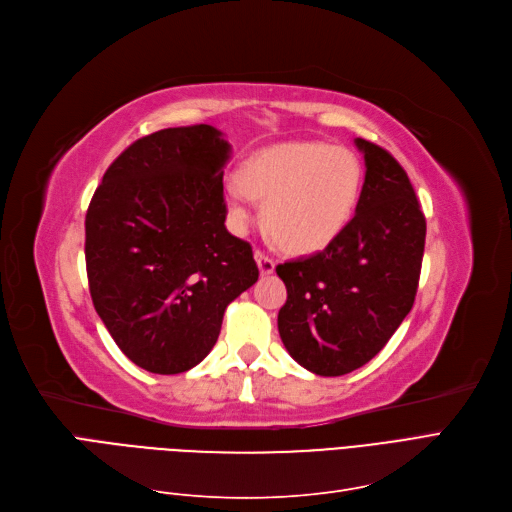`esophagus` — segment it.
<instances>
[{"mask_svg":"<svg viewBox=\"0 0 512 512\" xmlns=\"http://www.w3.org/2000/svg\"><path fill=\"white\" fill-rule=\"evenodd\" d=\"M255 261H257V266H259V272L263 274V276H268V274H272L274 272V259L270 257V255H266L263 251H255Z\"/></svg>","mask_w":512,"mask_h":512,"instance_id":"34e87169","label":"esophagus"}]
</instances>
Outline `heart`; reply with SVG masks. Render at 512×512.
<instances>
[{
	"mask_svg": "<svg viewBox=\"0 0 512 512\" xmlns=\"http://www.w3.org/2000/svg\"><path fill=\"white\" fill-rule=\"evenodd\" d=\"M363 189V164L354 151L320 141H295L259 151L242 179L223 185L227 219L242 234L255 219V198L266 202V223L293 253L329 246L350 223Z\"/></svg>",
	"mask_w": 512,
	"mask_h": 512,
	"instance_id": "1",
	"label": "heart"
}]
</instances>
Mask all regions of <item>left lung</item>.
Instances as JSON below:
<instances>
[{
  "instance_id": "left-lung-1",
  "label": "left lung",
  "mask_w": 512,
  "mask_h": 512,
  "mask_svg": "<svg viewBox=\"0 0 512 512\" xmlns=\"http://www.w3.org/2000/svg\"><path fill=\"white\" fill-rule=\"evenodd\" d=\"M354 143L367 170L346 230L320 253L276 268L287 287L282 344L325 377L363 367L388 344L413 306L424 257L426 219L403 166L380 145Z\"/></svg>"
}]
</instances>
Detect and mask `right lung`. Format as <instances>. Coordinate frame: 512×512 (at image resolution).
<instances>
[{"label": "right lung", "instance_id": "obj_1", "mask_svg": "<svg viewBox=\"0 0 512 512\" xmlns=\"http://www.w3.org/2000/svg\"><path fill=\"white\" fill-rule=\"evenodd\" d=\"M230 143L208 124L164 128L111 162L86 213L90 297L113 342L149 373L213 350L227 304L253 287V249L225 230Z\"/></svg>", "mask_w": 512, "mask_h": 512}]
</instances>
